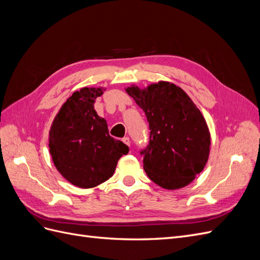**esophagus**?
<instances>
[{
    "label": "esophagus",
    "instance_id": "34e87169",
    "mask_svg": "<svg viewBox=\"0 0 260 260\" xmlns=\"http://www.w3.org/2000/svg\"><path fill=\"white\" fill-rule=\"evenodd\" d=\"M122 142H123L124 144H127L128 146H130V139H129L128 137H124V138L122 139Z\"/></svg>",
    "mask_w": 260,
    "mask_h": 260
}]
</instances>
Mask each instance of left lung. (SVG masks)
I'll use <instances>...</instances> for the list:
<instances>
[{
	"label": "left lung",
	"mask_w": 260,
	"mask_h": 260,
	"mask_svg": "<svg viewBox=\"0 0 260 260\" xmlns=\"http://www.w3.org/2000/svg\"><path fill=\"white\" fill-rule=\"evenodd\" d=\"M125 92L143 109L149 124V144L141 154L154 183L167 190L190 184L205 168L210 133L205 118L180 86L159 81Z\"/></svg>",
	"instance_id": "obj_1"
}]
</instances>
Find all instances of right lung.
<instances>
[{
    "instance_id": "add662e5",
    "label": "right lung",
    "mask_w": 260,
    "mask_h": 260,
    "mask_svg": "<svg viewBox=\"0 0 260 260\" xmlns=\"http://www.w3.org/2000/svg\"><path fill=\"white\" fill-rule=\"evenodd\" d=\"M103 88H82L73 93L55 116L49 147L55 167L70 183L91 188L111 178L129 147L109 136L107 122L94 109Z\"/></svg>"
}]
</instances>
